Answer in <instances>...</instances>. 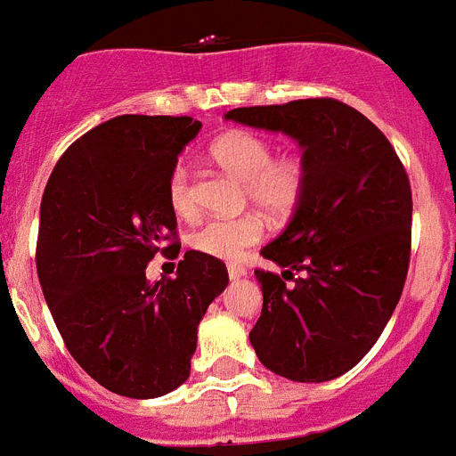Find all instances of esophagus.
Returning <instances> with one entry per match:
<instances>
[{"label":"esophagus","mask_w":456,"mask_h":456,"mask_svg":"<svg viewBox=\"0 0 456 456\" xmlns=\"http://www.w3.org/2000/svg\"><path fill=\"white\" fill-rule=\"evenodd\" d=\"M244 274H247V270H244L242 265H237V263H231V265H228V276H231L232 281H235V279H242Z\"/></svg>","instance_id":"1"}]
</instances>
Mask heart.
<instances>
[{
    "mask_svg": "<svg viewBox=\"0 0 456 456\" xmlns=\"http://www.w3.org/2000/svg\"><path fill=\"white\" fill-rule=\"evenodd\" d=\"M212 159L225 173L244 182L248 200L270 216H286L295 209L306 186V168L297 157L274 159V145L251 131H232L212 145ZM170 208L182 216L196 212L191 168L175 163L168 180ZM263 221L256 214L237 219H209L191 232L189 244L212 258L235 260L263 237Z\"/></svg>",
    "mask_w": 456,
    "mask_h": 456,
    "instance_id": "b5f03b06",
    "label": "heart"
}]
</instances>
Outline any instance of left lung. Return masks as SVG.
Masks as SVG:
<instances>
[{"instance_id":"8db88e82","label":"left lung","mask_w":456,"mask_h":456,"mask_svg":"<svg viewBox=\"0 0 456 456\" xmlns=\"http://www.w3.org/2000/svg\"><path fill=\"white\" fill-rule=\"evenodd\" d=\"M224 117L290 135L306 168L293 216L260 248L283 272L256 270L263 311L251 346L276 376L337 379L371 350L402 297L413 219L406 170L379 126L341 101L235 108Z\"/></svg>"}]
</instances>
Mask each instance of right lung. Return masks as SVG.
Segmentation results:
<instances>
[{"mask_svg": "<svg viewBox=\"0 0 456 456\" xmlns=\"http://www.w3.org/2000/svg\"><path fill=\"white\" fill-rule=\"evenodd\" d=\"M200 128L193 117H112L61 154L43 191V295L73 360L115 395L180 387L198 325L228 286L224 263L200 251H186L175 279L145 276L177 228L168 180Z\"/></svg>", "mask_w": 456, "mask_h": 456, "instance_id": "obj_1", "label": "right lung"}]
</instances>
